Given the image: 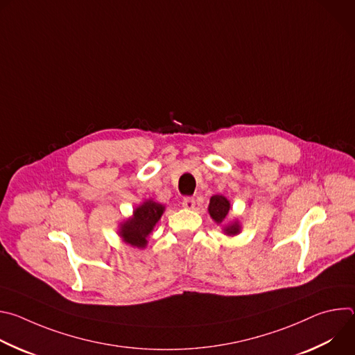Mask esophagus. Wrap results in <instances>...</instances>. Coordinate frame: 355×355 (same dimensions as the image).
Wrapping results in <instances>:
<instances>
[{"mask_svg": "<svg viewBox=\"0 0 355 355\" xmlns=\"http://www.w3.org/2000/svg\"><path fill=\"white\" fill-rule=\"evenodd\" d=\"M182 208L185 209H193L195 208V199L191 196H185L182 199Z\"/></svg>", "mask_w": 355, "mask_h": 355, "instance_id": "1", "label": "esophagus"}]
</instances>
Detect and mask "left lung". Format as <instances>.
<instances>
[{"label": "left lung", "instance_id": "left-lung-1", "mask_svg": "<svg viewBox=\"0 0 355 355\" xmlns=\"http://www.w3.org/2000/svg\"><path fill=\"white\" fill-rule=\"evenodd\" d=\"M230 209V202L227 200V198H225L223 195H214L209 200V207H208V212L211 215V218L218 223H223L226 219V215L229 214ZM240 223L239 222H233L229 223L227 226L223 227V232L227 236H236L240 233Z\"/></svg>", "mask_w": 355, "mask_h": 355}]
</instances>
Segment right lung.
Wrapping results in <instances>:
<instances>
[{"instance_id": "right-lung-1", "label": "right lung", "mask_w": 355, "mask_h": 355, "mask_svg": "<svg viewBox=\"0 0 355 355\" xmlns=\"http://www.w3.org/2000/svg\"><path fill=\"white\" fill-rule=\"evenodd\" d=\"M164 209V205L155 202L153 199L144 200L133 211L132 218L121 225L119 236L125 243L137 248H144L147 244V236L160 220Z\"/></svg>"}]
</instances>
